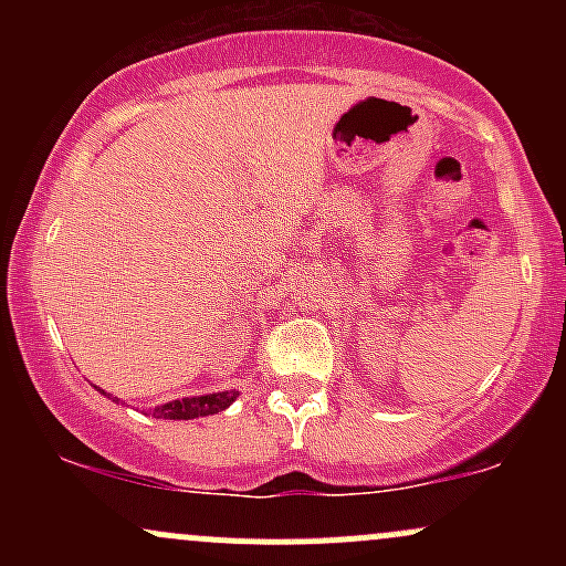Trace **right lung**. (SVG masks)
I'll return each instance as SVG.
<instances>
[{"mask_svg":"<svg viewBox=\"0 0 566 566\" xmlns=\"http://www.w3.org/2000/svg\"><path fill=\"white\" fill-rule=\"evenodd\" d=\"M101 391V388H97ZM103 396H108L112 399V394L101 391ZM237 399V391H218V394H205V396H191V399H175V401H167V405H159L154 409V415L157 418H165V420H191V418H205V415H216L220 409H226L231 405V401ZM114 401H119L114 396Z\"/></svg>","mask_w":566,"mask_h":566,"instance_id":"right-lung-1","label":"right lung"}]
</instances>
